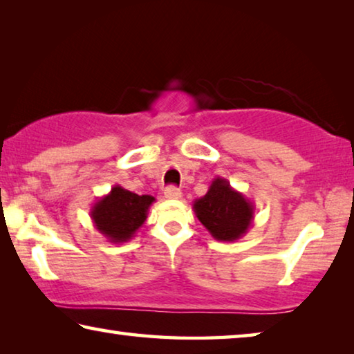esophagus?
Here are the masks:
<instances>
[{
	"label": "esophagus",
	"mask_w": 354,
	"mask_h": 354,
	"mask_svg": "<svg viewBox=\"0 0 354 354\" xmlns=\"http://www.w3.org/2000/svg\"><path fill=\"white\" fill-rule=\"evenodd\" d=\"M164 195H165L167 200H179V198H181V192H179V189L173 187V185H170V187L165 189Z\"/></svg>",
	"instance_id": "esophagus-1"
}]
</instances>
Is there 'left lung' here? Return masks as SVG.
<instances>
[{"mask_svg": "<svg viewBox=\"0 0 354 354\" xmlns=\"http://www.w3.org/2000/svg\"><path fill=\"white\" fill-rule=\"evenodd\" d=\"M195 215L215 241L236 242L247 234L254 220V203L217 176L205 196L194 201Z\"/></svg>", "mask_w": 354, "mask_h": 354, "instance_id": "1", "label": "left lung"}]
</instances>
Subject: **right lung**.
Segmentation results:
<instances>
[{
  "mask_svg": "<svg viewBox=\"0 0 354 354\" xmlns=\"http://www.w3.org/2000/svg\"><path fill=\"white\" fill-rule=\"evenodd\" d=\"M154 201L151 195H137L115 184L109 194L93 203L91 218L111 243H123L131 241L145 223Z\"/></svg>",
  "mask_w": 354,
  "mask_h": 354,
  "instance_id": "right-lung-1",
  "label": "right lung"
}]
</instances>
